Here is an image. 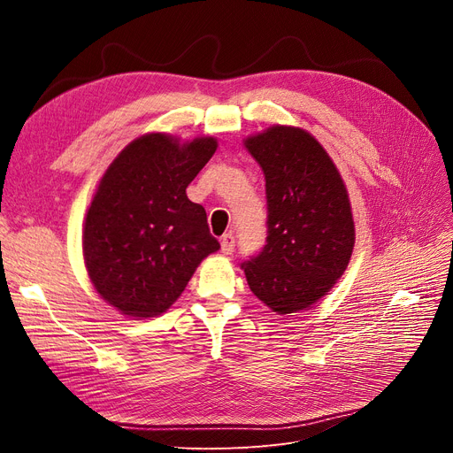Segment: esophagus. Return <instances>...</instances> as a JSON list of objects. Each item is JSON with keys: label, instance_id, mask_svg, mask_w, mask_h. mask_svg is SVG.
I'll list each match as a JSON object with an SVG mask.
<instances>
[{"label": "esophagus", "instance_id": "34e87169", "mask_svg": "<svg viewBox=\"0 0 453 453\" xmlns=\"http://www.w3.org/2000/svg\"><path fill=\"white\" fill-rule=\"evenodd\" d=\"M220 246H222V253H224V255H231V253L234 251V236H233V233L222 234Z\"/></svg>", "mask_w": 453, "mask_h": 453}]
</instances>
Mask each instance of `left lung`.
Wrapping results in <instances>:
<instances>
[{
    "label": "left lung",
    "mask_w": 453,
    "mask_h": 453,
    "mask_svg": "<svg viewBox=\"0 0 453 453\" xmlns=\"http://www.w3.org/2000/svg\"><path fill=\"white\" fill-rule=\"evenodd\" d=\"M244 147L265 173L268 236L242 270L273 312L294 314L318 303L347 270L356 239L347 187L303 128L275 125Z\"/></svg>",
    "instance_id": "obj_1"
}]
</instances>
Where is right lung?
Instances as JSON below:
<instances>
[{
	"label": "right lung",
	"mask_w": 453,
	"mask_h": 453,
	"mask_svg": "<svg viewBox=\"0 0 453 453\" xmlns=\"http://www.w3.org/2000/svg\"><path fill=\"white\" fill-rule=\"evenodd\" d=\"M219 142L169 134L134 139L110 163L86 212L84 265L97 294L130 318L163 314L202 260L220 250L185 188Z\"/></svg>",
	"instance_id": "1"
}]
</instances>
